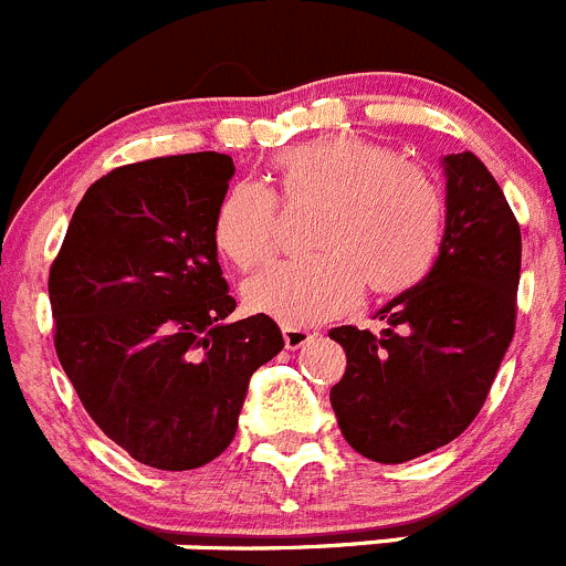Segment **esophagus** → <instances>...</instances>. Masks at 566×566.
I'll return each mask as SVG.
<instances>
[{
  "mask_svg": "<svg viewBox=\"0 0 566 566\" xmlns=\"http://www.w3.org/2000/svg\"><path fill=\"white\" fill-rule=\"evenodd\" d=\"M284 346L287 348H301V346H307L310 340L315 337V332L310 329H301V326H284Z\"/></svg>",
  "mask_w": 566,
  "mask_h": 566,
  "instance_id": "1",
  "label": "esophagus"
}]
</instances>
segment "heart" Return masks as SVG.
<instances>
[{"instance_id":"heart-1","label":"heart","mask_w":566,"mask_h":566,"mask_svg":"<svg viewBox=\"0 0 566 566\" xmlns=\"http://www.w3.org/2000/svg\"><path fill=\"white\" fill-rule=\"evenodd\" d=\"M287 206H324L315 259L279 262L245 284V307L282 326H313L371 293L394 295L424 279L441 245V195L419 164L355 134L287 147L273 161ZM214 245L251 271L276 251V198L240 181L214 211Z\"/></svg>"}]
</instances>
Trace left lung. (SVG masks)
<instances>
[{
  "label": "left lung",
  "mask_w": 566,
  "mask_h": 566,
  "mask_svg": "<svg viewBox=\"0 0 566 566\" xmlns=\"http://www.w3.org/2000/svg\"><path fill=\"white\" fill-rule=\"evenodd\" d=\"M447 226L430 273L377 310L382 329L335 326L346 374L329 402L343 438L377 463L455 441L483 408L514 337L522 234L474 153L441 158Z\"/></svg>",
  "instance_id": "obj_1"
}]
</instances>
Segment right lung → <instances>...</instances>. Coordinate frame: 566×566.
<instances>
[{
	"instance_id": "1",
	"label": "right lung",
	"mask_w": 566,
	"mask_h": 566,
	"mask_svg": "<svg viewBox=\"0 0 566 566\" xmlns=\"http://www.w3.org/2000/svg\"><path fill=\"white\" fill-rule=\"evenodd\" d=\"M231 176L226 153L116 167L86 189L50 271L55 352L83 408L164 472L229 447L251 374L284 348L268 315L229 321L211 226Z\"/></svg>"
}]
</instances>
